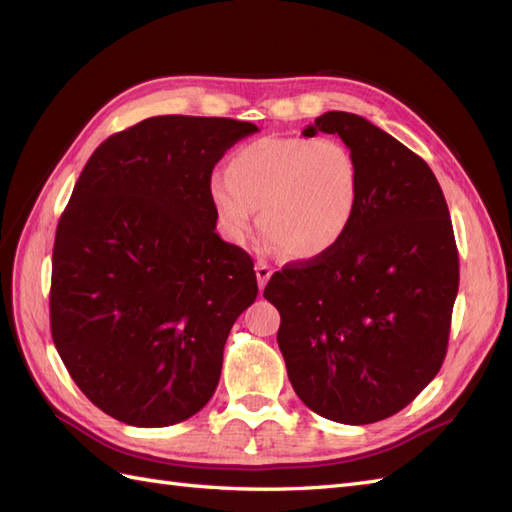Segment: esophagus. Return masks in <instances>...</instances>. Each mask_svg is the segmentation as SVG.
<instances>
[{
	"label": "esophagus",
	"mask_w": 512,
	"mask_h": 512,
	"mask_svg": "<svg viewBox=\"0 0 512 512\" xmlns=\"http://www.w3.org/2000/svg\"><path fill=\"white\" fill-rule=\"evenodd\" d=\"M271 267L267 265V262H256V277H258V286H260V290L265 288V284L269 282V277H271Z\"/></svg>",
	"instance_id": "1"
}]
</instances>
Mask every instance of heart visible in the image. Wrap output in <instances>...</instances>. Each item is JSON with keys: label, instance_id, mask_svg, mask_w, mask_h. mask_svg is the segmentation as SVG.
I'll return each instance as SVG.
<instances>
[{"label": "heart", "instance_id": "1", "mask_svg": "<svg viewBox=\"0 0 512 512\" xmlns=\"http://www.w3.org/2000/svg\"><path fill=\"white\" fill-rule=\"evenodd\" d=\"M209 200L224 235L245 243L256 226L269 250L316 260L344 241L361 200V164L333 138L262 136L232 151Z\"/></svg>", "mask_w": 512, "mask_h": 512}]
</instances>
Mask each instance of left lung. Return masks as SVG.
Returning a JSON list of instances; mask_svg holds the SVG:
<instances>
[{
  "instance_id": "8db88e82",
  "label": "left lung",
  "mask_w": 512,
  "mask_h": 512,
  "mask_svg": "<svg viewBox=\"0 0 512 512\" xmlns=\"http://www.w3.org/2000/svg\"><path fill=\"white\" fill-rule=\"evenodd\" d=\"M361 164V200L333 252L290 262L265 288L294 393L316 414L367 425L404 410L442 367L459 288L453 222L431 168L374 123L320 115Z\"/></svg>"
}]
</instances>
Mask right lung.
<instances>
[{
    "mask_svg": "<svg viewBox=\"0 0 512 512\" xmlns=\"http://www.w3.org/2000/svg\"><path fill=\"white\" fill-rule=\"evenodd\" d=\"M258 132L226 117H149L85 164L53 245L51 333L91 404L134 427L203 410L254 262L215 232L213 166Z\"/></svg>",
    "mask_w": 512,
    "mask_h": 512,
    "instance_id": "1",
    "label": "right lung"
}]
</instances>
